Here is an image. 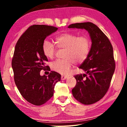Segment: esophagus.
Returning a JSON list of instances; mask_svg holds the SVG:
<instances>
[{"label":"esophagus","mask_w":127,"mask_h":127,"mask_svg":"<svg viewBox=\"0 0 127 127\" xmlns=\"http://www.w3.org/2000/svg\"><path fill=\"white\" fill-rule=\"evenodd\" d=\"M66 78H67V77L65 76H62V77H61L62 80H64V79H65Z\"/></svg>","instance_id":"34e87169"}]
</instances>
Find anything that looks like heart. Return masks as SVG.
Returning a JSON list of instances; mask_svg holds the SVG:
<instances>
[{"label": "heart", "mask_w": 127, "mask_h": 127, "mask_svg": "<svg viewBox=\"0 0 127 127\" xmlns=\"http://www.w3.org/2000/svg\"><path fill=\"white\" fill-rule=\"evenodd\" d=\"M58 48H64L63 59H57L51 63V68L61 74H66L74 61L82 63L85 61L91 50V42L86 35H77L72 33H64L55 38ZM54 44L48 40H44L42 44V51L48 59H53L56 52Z\"/></svg>", "instance_id": "1"}]
</instances>
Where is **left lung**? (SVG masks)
<instances>
[{"label": "left lung", "mask_w": 127, "mask_h": 127, "mask_svg": "<svg viewBox=\"0 0 127 127\" xmlns=\"http://www.w3.org/2000/svg\"><path fill=\"white\" fill-rule=\"evenodd\" d=\"M68 27L85 29L90 34L91 50L79 67L86 74L74 76L77 83L72 91L73 97L82 104H92L104 97L110 86L115 68L113 46L104 32L91 22L74 23Z\"/></svg>", "instance_id": "1"}]
</instances>
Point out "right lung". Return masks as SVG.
I'll use <instances>...</instances> for the list:
<instances>
[{
    "instance_id": "1",
    "label": "right lung",
    "mask_w": 127,
    "mask_h": 127,
    "mask_svg": "<svg viewBox=\"0 0 127 127\" xmlns=\"http://www.w3.org/2000/svg\"><path fill=\"white\" fill-rule=\"evenodd\" d=\"M57 30L51 26H31L15 46L12 61L15 83L23 97L37 106L52 97L55 84L61 79V75L54 71H51L48 76L40 75L41 70L49 68L45 66L48 60L42 53V44Z\"/></svg>"
}]
</instances>
